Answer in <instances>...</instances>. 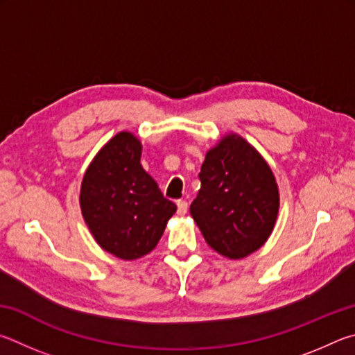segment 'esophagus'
Wrapping results in <instances>:
<instances>
[{
	"mask_svg": "<svg viewBox=\"0 0 355 355\" xmlns=\"http://www.w3.org/2000/svg\"><path fill=\"white\" fill-rule=\"evenodd\" d=\"M187 210H189V202L187 201H178V214L179 215H185L187 214Z\"/></svg>",
	"mask_w": 355,
	"mask_h": 355,
	"instance_id": "1",
	"label": "esophagus"
}]
</instances>
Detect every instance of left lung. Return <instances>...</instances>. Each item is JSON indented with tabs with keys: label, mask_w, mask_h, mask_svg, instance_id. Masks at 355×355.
Masks as SVG:
<instances>
[{
	"label": "left lung",
	"mask_w": 355,
	"mask_h": 355,
	"mask_svg": "<svg viewBox=\"0 0 355 355\" xmlns=\"http://www.w3.org/2000/svg\"><path fill=\"white\" fill-rule=\"evenodd\" d=\"M200 179L190 214L207 245L231 260L262 248L279 214L277 182L262 154L243 137L226 134L206 153Z\"/></svg>",
	"instance_id": "1"
}]
</instances>
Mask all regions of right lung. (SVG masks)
I'll return each mask as SVG.
<instances>
[{
    "mask_svg": "<svg viewBox=\"0 0 355 355\" xmlns=\"http://www.w3.org/2000/svg\"><path fill=\"white\" fill-rule=\"evenodd\" d=\"M141 141L121 130L99 149L80 184L87 227L104 251L123 260L151 252L176 212L140 164Z\"/></svg>",
    "mask_w": 355,
    "mask_h": 355,
    "instance_id": "1",
    "label": "right lung"
}]
</instances>
